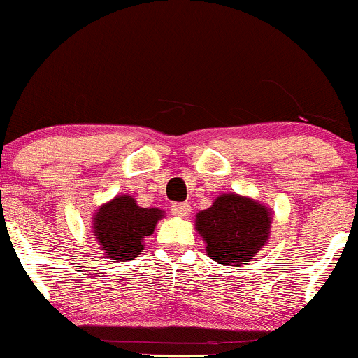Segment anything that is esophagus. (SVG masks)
I'll return each mask as SVG.
<instances>
[{
    "instance_id": "esophagus-1",
    "label": "esophagus",
    "mask_w": 358,
    "mask_h": 358,
    "mask_svg": "<svg viewBox=\"0 0 358 358\" xmlns=\"http://www.w3.org/2000/svg\"><path fill=\"white\" fill-rule=\"evenodd\" d=\"M171 212H173V215H176V217H187L188 213L192 212V205L190 203H175L173 207H171Z\"/></svg>"
}]
</instances>
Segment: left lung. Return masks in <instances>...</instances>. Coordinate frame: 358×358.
I'll list each match as a JSON object with an SVG mask.
<instances>
[{
    "label": "left lung",
    "mask_w": 358,
    "mask_h": 358,
    "mask_svg": "<svg viewBox=\"0 0 358 358\" xmlns=\"http://www.w3.org/2000/svg\"><path fill=\"white\" fill-rule=\"evenodd\" d=\"M273 212L264 203L237 193L219 195L195 215V231L207 254L224 266L249 264L269 239Z\"/></svg>",
    "instance_id": "obj_1"
}]
</instances>
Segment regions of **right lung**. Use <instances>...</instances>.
I'll use <instances>...</instances> for the list:
<instances>
[{
  "label": "right lung",
  "instance_id": "right-lung-1",
  "mask_svg": "<svg viewBox=\"0 0 358 358\" xmlns=\"http://www.w3.org/2000/svg\"><path fill=\"white\" fill-rule=\"evenodd\" d=\"M165 217L162 208H143L131 195H116L92 217L94 239L113 261H133L145 249V239Z\"/></svg>",
  "mask_w": 358,
  "mask_h": 358
}]
</instances>
